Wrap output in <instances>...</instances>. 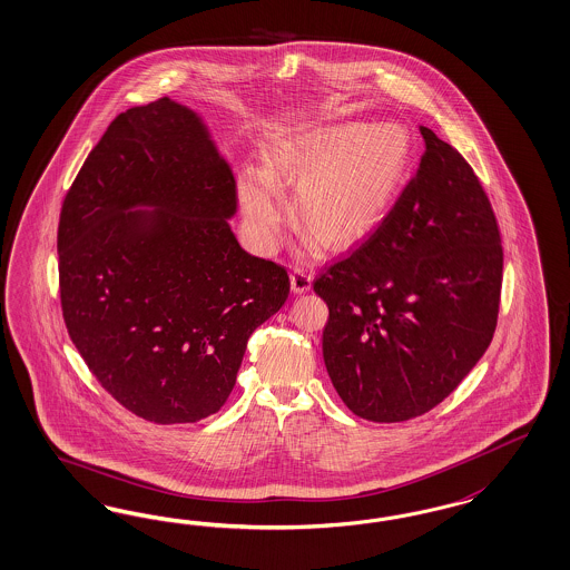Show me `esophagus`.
I'll use <instances>...</instances> for the list:
<instances>
[{
    "instance_id": "obj_1",
    "label": "esophagus",
    "mask_w": 570,
    "mask_h": 570,
    "mask_svg": "<svg viewBox=\"0 0 570 570\" xmlns=\"http://www.w3.org/2000/svg\"><path fill=\"white\" fill-rule=\"evenodd\" d=\"M313 276L311 271H306L302 266H295L294 271H292V289H294L295 294L308 292L311 285H313Z\"/></svg>"
}]
</instances>
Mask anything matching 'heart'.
<instances>
[{
  "mask_svg": "<svg viewBox=\"0 0 570 570\" xmlns=\"http://www.w3.org/2000/svg\"><path fill=\"white\" fill-rule=\"evenodd\" d=\"M411 136L399 124H335L306 129L271 150L268 170L239 178L243 214L254 239L271 249L289 207L279 184H297L295 218L330 249H346L386 218L403 188Z\"/></svg>",
  "mask_w": 570,
  "mask_h": 570,
  "instance_id": "heart-1",
  "label": "heart"
}]
</instances>
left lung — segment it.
I'll return each instance as SVG.
<instances>
[{"label":"left lung","mask_w":570,"mask_h":570,"mask_svg":"<svg viewBox=\"0 0 570 570\" xmlns=\"http://www.w3.org/2000/svg\"><path fill=\"white\" fill-rule=\"evenodd\" d=\"M420 131L422 161L386 218L314 278L330 308L325 367L368 422H406L441 404L497 327L503 247L493 207L460 150Z\"/></svg>","instance_id":"1"}]
</instances>
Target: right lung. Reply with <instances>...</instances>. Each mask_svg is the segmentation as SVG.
Listing matches in <instances>:
<instances>
[{
    "instance_id": "obj_1",
    "label": "right lung",
    "mask_w": 570,
    "mask_h": 570,
    "mask_svg": "<svg viewBox=\"0 0 570 570\" xmlns=\"http://www.w3.org/2000/svg\"><path fill=\"white\" fill-rule=\"evenodd\" d=\"M235 209L230 167L169 98L117 115L65 197V325L98 384L147 422L220 411L247 340L289 295L285 266L240 249Z\"/></svg>"
}]
</instances>
